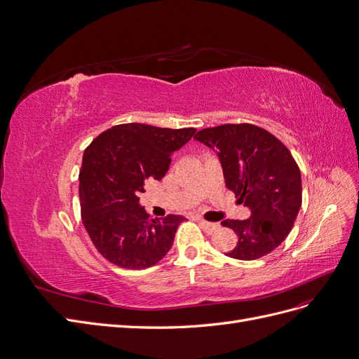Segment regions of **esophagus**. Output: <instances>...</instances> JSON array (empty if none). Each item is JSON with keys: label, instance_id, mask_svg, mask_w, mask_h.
I'll list each match as a JSON object with an SVG mask.
<instances>
[{"label": "esophagus", "instance_id": "34e87169", "mask_svg": "<svg viewBox=\"0 0 359 359\" xmlns=\"http://www.w3.org/2000/svg\"><path fill=\"white\" fill-rule=\"evenodd\" d=\"M198 223H200V224H201V228H203L205 232H208V233L215 232V231L219 228V224H217V223H210V222H205V220H203V219L198 220Z\"/></svg>", "mask_w": 359, "mask_h": 359}]
</instances>
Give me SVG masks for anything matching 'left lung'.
<instances>
[{"label": "left lung", "mask_w": 359, "mask_h": 359, "mask_svg": "<svg viewBox=\"0 0 359 359\" xmlns=\"http://www.w3.org/2000/svg\"><path fill=\"white\" fill-rule=\"evenodd\" d=\"M195 140L219 156L226 188L250 210L245 220L224 219L236 247L226 256L256 260L280 245L302 207L300 170L285 144L253 124H223L198 131Z\"/></svg>", "instance_id": "obj_1"}]
</instances>
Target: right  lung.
I'll list each match as a JSON object with an SVG mask.
<instances>
[{"label":"right lung","mask_w":359,"mask_h":359,"mask_svg":"<svg viewBox=\"0 0 359 359\" xmlns=\"http://www.w3.org/2000/svg\"><path fill=\"white\" fill-rule=\"evenodd\" d=\"M195 128L119 124L103 131L84 151L79 200L84 226L99 253L124 269H144L172 245L183 216L154 219L140 205L144 180H161L171 155Z\"/></svg>","instance_id":"add662e5"}]
</instances>
